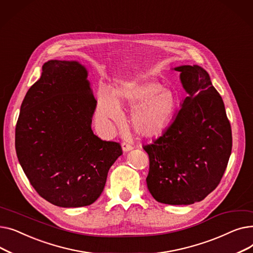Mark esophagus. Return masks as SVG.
<instances>
[{
	"instance_id": "1",
	"label": "esophagus",
	"mask_w": 253,
	"mask_h": 253,
	"mask_svg": "<svg viewBox=\"0 0 253 253\" xmlns=\"http://www.w3.org/2000/svg\"><path fill=\"white\" fill-rule=\"evenodd\" d=\"M122 149H123V151H124V152H128V151H130V150L133 149V145L130 144L129 142L123 141V142H122Z\"/></svg>"
}]
</instances>
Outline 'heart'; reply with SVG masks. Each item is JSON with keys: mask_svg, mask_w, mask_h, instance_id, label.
Returning <instances> with one entry per match:
<instances>
[{"mask_svg": "<svg viewBox=\"0 0 253 253\" xmlns=\"http://www.w3.org/2000/svg\"><path fill=\"white\" fill-rule=\"evenodd\" d=\"M177 99L173 92L152 81H120L111 93L101 90L97 94L95 115L99 124L121 120L120 106L134 108L131 123L136 133L143 137L160 135L171 122L176 110Z\"/></svg>", "mask_w": 253, "mask_h": 253, "instance_id": "b5f03b06", "label": "heart"}]
</instances>
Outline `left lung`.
<instances>
[{
    "label": "left lung",
    "instance_id": "left-lung-1",
    "mask_svg": "<svg viewBox=\"0 0 253 253\" xmlns=\"http://www.w3.org/2000/svg\"><path fill=\"white\" fill-rule=\"evenodd\" d=\"M188 92L162 135L143 145L150 159L148 189L170 205L200 202L216 189L232 152V129L221 96L199 65H181Z\"/></svg>",
    "mask_w": 253,
    "mask_h": 253
}]
</instances>
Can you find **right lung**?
<instances>
[{
    "instance_id": "1",
    "label": "right lung",
    "mask_w": 253,
    "mask_h": 253,
    "mask_svg": "<svg viewBox=\"0 0 253 253\" xmlns=\"http://www.w3.org/2000/svg\"><path fill=\"white\" fill-rule=\"evenodd\" d=\"M96 99L77 61L50 60L21 103L15 128L18 161L37 193L59 207H82L101 195L119 142L91 129Z\"/></svg>"
}]
</instances>
